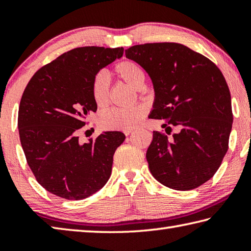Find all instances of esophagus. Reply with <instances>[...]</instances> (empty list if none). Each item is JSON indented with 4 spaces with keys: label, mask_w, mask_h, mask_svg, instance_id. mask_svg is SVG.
I'll use <instances>...</instances> for the list:
<instances>
[{
    "label": "esophagus",
    "mask_w": 251,
    "mask_h": 251,
    "mask_svg": "<svg viewBox=\"0 0 251 251\" xmlns=\"http://www.w3.org/2000/svg\"><path fill=\"white\" fill-rule=\"evenodd\" d=\"M124 133H125V135H126V136H128V135H130L131 133H133V129H128V130H125V131H124Z\"/></svg>",
    "instance_id": "esophagus-1"
}]
</instances>
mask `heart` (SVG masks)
I'll return each instance as SVG.
<instances>
[{"instance_id":"obj_1","label":"heart","mask_w":251,"mask_h":251,"mask_svg":"<svg viewBox=\"0 0 251 251\" xmlns=\"http://www.w3.org/2000/svg\"><path fill=\"white\" fill-rule=\"evenodd\" d=\"M117 77L128 84L135 90H141L145 85V71L143 67L130 59H124L114 67ZM91 93L95 104L104 108L109 103V80L104 73L94 76L91 84ZM147 108L138 105L130 109L113 108L103 113L100 117V125L105 129L128 130L137 127L146 116Z\"/></svg>"}]
</instances>
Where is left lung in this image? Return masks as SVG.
<instances>
[{
  "mask_svg": "<svg viewBox=\"0 0 251 251\" xmlns=\"http://www.w3.org/2000/svg\"><path fill=\"white\" fill-rule=\"evenodd\" d=\"M150 75L155 100L150 118L171 134L154 131L146 152L151 175L175 190L197 188L218 171L232 127L231 96L209 58L178 43H148L125 50Z\"/></svg>",
  "mask_w": 251,
  "mask_h": 251,
  "instance_id": "8db88e82",
  "label": "left lung"
}]
</instances>
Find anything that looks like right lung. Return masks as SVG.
<instances>
[{"label":"right lung","mask_w":251,"mask_h":251,"mask_svg":"<svg viewBox=\"0 0 251 251\" xmlns=\"http://www.w3.org/2000/svg\"><path fill=\"white\" fill-rule=\"evenodd\" d=\"M123 53V48L71 50L37 71L25 87L18 118L21 145L39 184L58 197L80 201L109 179L125 135L104 131L80 144L77 133L97 109L93 78Z\"/></svg>","instance_id":"1"}]
</instances>
